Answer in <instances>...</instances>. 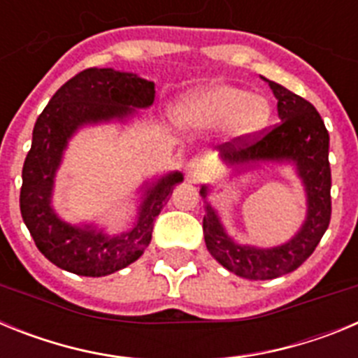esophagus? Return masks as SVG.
Returning a JSON list of instances; mask_svg holds the SVG:
<instances>
[{"label": "esophagus", "mask_w": 358, "mask_h": 358, "mask_svg": "<svg viewBox=\"0 0 358 358\" xmlns=\"http://www.w3.org/2000/svg\"><path fill=\"white\" fill-rule=\"evenodd\" d=\"M206 172V164L202 159H192L186 164V176L192 179V181H201Z\"/></svg>", "instance_id": "1"}]
</instances>
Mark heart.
<instances>
[{"mask_svg":"<svg viewBox=\"0 0 358 358\" xmlns=\"http://www.w3.org/2000/svg\"><path fill=\"white\" fill-rule=\"evenodd\" d=\"M179 115L194 127L227 123L235 138H249L267 125L271 106L264 96L249 94L242 87L217 84L186 98Z\"/></svg>","mask_w":358,"mask_h":358,"instance_id":"b5f03b06","label":"heart"}]
</instances>
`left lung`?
Listing matches in <instances>:
<instances>
[{
  "mask_svg": "<svg viewBox=\"0 0 358 358\" xmlns=\"http://www.w3.org/2000/svg\"><path fill=\"white\" fill-rule=\"evenodd\" d=\"M278 98L280 123L249 138H235L220 145V156L229 164L256 161H294L308 195V217L301 231L285 245L255 249L238 245L226 235L222 224L206 206L202 231L210 255L233 274L245 280H274L296 271L315 251L331 218V170L328 161V136L315 107L276 82L267 80ZM206 197V188L201 189Z\"/></svg>",
  "mask_w": 358,
  "mask_h": 358,
  "instance_id": "left-lung-1",
  "label": "left lung"
}]
</instances>
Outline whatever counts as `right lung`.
<instances>
[{"label": "right lung", "instance_id": "add662e5", "mask_svg": "<svg viewBox=\"0 0 358 358\" xmlns=\"http://www.w3.org/2000/svg\"><path fill=\"white\" fill-rule=\"evenodd\" d=\"M154 94V82L132 73L90 68L69 78L37 118L23 164L19 208L37 249L57 267L78 276H107L138 260L148 248L154 218L166 204L173 186L182 181L179 172L163 177L148 189L138 224L120 236L64 224L50 208V197L53 176L73 132L84 123L123 118L134 107L152 106Z\"/></svg>", "mask_w": 358, "mask_h": 358}]
</instances>
